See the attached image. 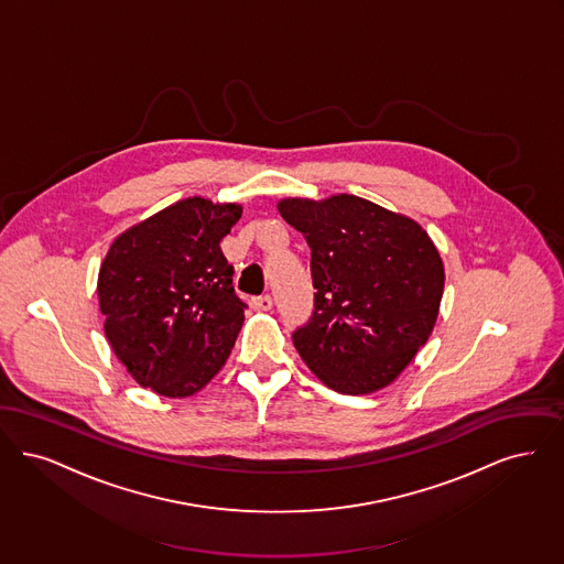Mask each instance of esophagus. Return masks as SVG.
<instances>
[{"mask_svg": "<svg viewBox=\"0 0 564 564\" xmlns=\"http://www.w3.org/2000/svg\"><path fill=\"white\" fill-rule=\"evenodd\" d=\"M252 305L259 312H270L271 307H273V299H271L270 294H261V296L252 299Z\"/></svg>", "mask_w": 564, "mask_h": 564, "instance_id": "obj_1", "label": "esophagus"}]
</instances>
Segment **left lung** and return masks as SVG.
<instances>
[{"label":"left lung","mask_w":564,"mask_h":564,"mask_svg":"<svg viewBox=\"0 0 564 564\" xmlns=\"http://www.w3.org/2000/svg\"><path fill=\"white\" fill-rule=\"evenodd\" d=\"M278 210L312 250L314 312L293 333L303 362L335 392L390 386L438 318L441 252L419 223L365 197H286Z\"/></svg>","instance_id":"obj_1"}]
</instances>
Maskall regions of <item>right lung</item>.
Returning <instances> with one entry per match:
<instances>
[{
  "label": "right lung",
  "mask_w": 564,
  "mask_h": 564,
  "mask_svg": "<svg viewBox=\"0 0 564 564\" xmlns=\"http://www.w3.org/2000/svg\"><path fill=\"white\" fill-rule=\"evenodd\" d=\"M240 204L187 197L126 229L98 271L105 337L134 381L169 398L199 392L245 322L220 240Z\"/></svg>",
  "instance_id": "1"
}]
</instances>
